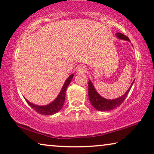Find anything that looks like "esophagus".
Instances as JSON below:
<instances>
[{
  "mask_svg": "<svg viewBox=\"0 0 154 154\" xmlns=\"http://www.w3.org/2000/svg\"><path fill=\"white\" fill-rule=\"evenodd\" d=\"M87 71V67L85 65H80L77 68V73L78 74H83V73H85V72Z\"/></svg>",
  "mask_w": 154,
  "mask_h": 154,
  "instance_id": "esophagus-1",
  "label": "esophagus"
}]
</instances>
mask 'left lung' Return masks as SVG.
Instances as JSON below:
<instances>
[{
    "label": "left lung",
    "mask_w": 154,
    "mask_h": 154,
    "mask_svg": "<svg viewBox=\"0 0 154 154\" xmlns=\"http://www.w3.org/2000/svg\"><path fill=\"white\" fill-rule=\"evenodd\" d=\"M116 36L118 38L122 39V40H125V41H130V40L128 38V37L125 36L121 33H117ZM134 82V80L132 82L131 86H130L128 90L126 91L123 96L121 97H119V98L113 99V100H108V99H105L103 98V97L100 96L98 94V92L94 88L93 84L91 80H89L88 83V89H89V100H90V103L93 107L96 109L98 111H110L112 110L113 109L116 108L121 105L122 102L125 100V99L127 98V95H128L129 91L131 89L132 85H133Z\"/></svg>",
    "instance_id": "left-lung-1"
}]
</instances>
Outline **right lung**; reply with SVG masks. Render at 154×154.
I'll return each instance as SVG.
<instances>
[{"label":"right lung","mask_w":154,"mask_h":154,"mask_svg":"<svg viewBox=\"0 0 154 154\" xmlns=\"http://www.w3.org/2000/svg\"><path fill=\"white\" fill-rule=\"evenodd\" d=\"M73 76H74V74H72L67 78V79L66 80V81L64 83L63 88L61 89L60 94H58L57 98H56L55 100H54L52 103L47 105L45 106H38L36 105H34L30 102L28 101L27 99H25L27 103L29 104V105L32 107L33 109H34L36 112H38L40 114L42 115H52L54 113H57L61 109V108L63 107L64 105V103H65V92L67 90V88L69 86L70 84L71 81L73 79Z\"/></svg>","instance_id":"add662e5"}]
</instances>
